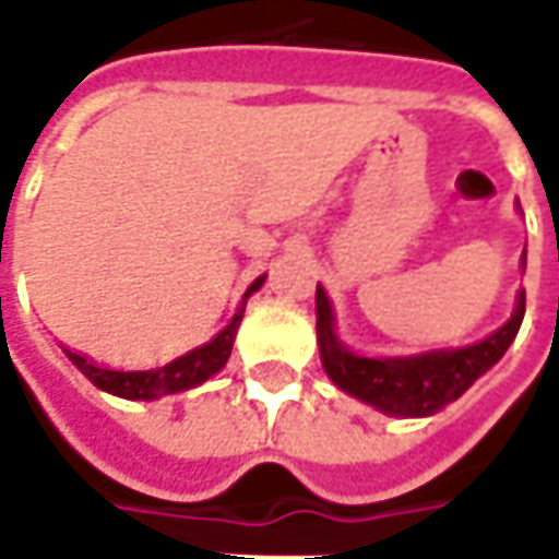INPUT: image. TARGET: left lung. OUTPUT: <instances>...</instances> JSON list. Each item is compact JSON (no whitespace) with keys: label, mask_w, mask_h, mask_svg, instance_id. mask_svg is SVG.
<instances>
[{"label":"left lung","mask_w":559,"mask_h":559,"mask_svg":"<svg viewBox=\"0 0 559 559\" xmlns=\"http://www.w3.org/2000/svg\"><path fill=\"white\" fill-rule=\"evenodd\" d=\"M314 299H318L320 362L333 378L335 388H342L384 415L396 417L436 415L448 402L460 400L509 350L526 311V293L521 290L511 318L497 333H490L475 345L427 350L415 357H360L338 342L333 306L323 287H318Z\"/></svg>","instance_id":"1"}]
</instances>
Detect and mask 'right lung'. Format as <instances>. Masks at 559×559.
I'll return each mask as SVG.
<instances>
[{
  "instance_id": "1",
  "label": "right lung",
  "mask_w": 559,
  "mask_h": 559,
  "mask_svg": "<svg viewBox=\"0 0 559 559\" xmlns=\"http://www.w3.org/2000/svg\"><path fill=\"white\" fill-rule=\"evenodd\" d=\"M263 281L266 278L253 281L251 287H248V293H245V299H241L236 318L229 320V326L214 335L209 345L193 347V350H187L185 357L166 362V366H159V369H147V372H117V369H103V366H96V362L87 360V357L78 354V350H69V347H62V350H66V357L75 362L78 369L87 374L96 388L105 390V393H115V396H123V400L144 402L169 396V393H181V390H190L197 388V384H202V381H209L212 374H217L224 369L226 360H229V350H233V342H236V333H239L245 302H248V296H251L253 290L263 287Z\"/></svg>"
}]
</instances>
